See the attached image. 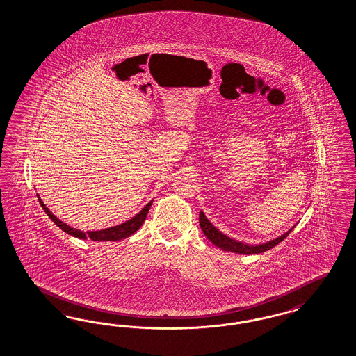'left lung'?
I'll return each instance as SVG.
<instances>
[{"instance_id":"1","label":"left lung","mask_w":356,"mask_h":356,"mask_svg":"<svg viewBox=\"0 0 356 356\" xmlns=\"http://www.w3.org/2000/svg\"><path fill=\"white\" fill-rule=\"evenodd\" d=\"M200 226L201 229L205 235L216 247H219L223 250L227 252H234V253H238V254H257V253H262V252H266L269 249L274 248L275 245H278L280 241H283L286 237L290 235V232L292 231H287L284 235L277 237L274 240H271L269 243H265V244H259V245H247V244H243L240 241H236L231 237L226 236L225 234H222L219 229H216V227L213 226L210 223V220L206 218L205 214L201 211L200 213Z\"/></svg>"}]
</instances>
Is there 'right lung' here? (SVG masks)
I'll return each instance as SVG.
<instances>
[{
    "label": "right lung",
    "instance_id": "right-lung-1",
    "mask_svg": "<svg viewBox=\"0 0 356 356\" xmlns=\"http://www.w3.org/2000/svg\"><path fill=\"white\" fill-rule=\"evenodd\" d=\"M38 198H39V202H40V205L43 207L45 214L49 216V218L54 220V223L60 227L64 232L72 235V236L78 237V238H83V240L90 238V240H92V241H118V240L127 238V237H129L130 235H133V234H134L136 231H138L140 227L143 225V222H145V219H146V216H147V213H149V210H150L151 204H152V201H151V202H149L147 205L145 206V207L140 210L137 216H133L128 222L121 223L119 226L109 227V228L100 229V231L82 232V231L76 229V228H73V227L67 226L66 223L61 222L57 216H54V214L49 211V209H48L47 206L44 205V202L40 200L39 194H38Z\"/></svg>",
    "mask_w": 356,
    "mask_h": 356
}]
</instances>
